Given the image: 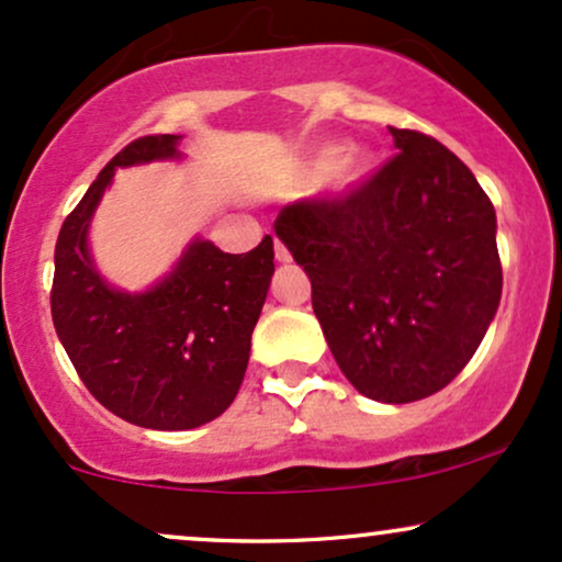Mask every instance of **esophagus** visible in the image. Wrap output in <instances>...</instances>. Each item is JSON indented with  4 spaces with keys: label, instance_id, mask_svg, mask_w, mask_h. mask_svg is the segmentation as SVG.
I'll return each mask as SVG.
<instances>
[{
    "label": "esophagus",
    "instance_id": "esophagus-1",
    "mask_svg": "<svg viewBox=\"0 0 562 562\" xmlns=\"http://www.w3.org/2000/svg\"><path fill=\"white\" fill-rule=\"evenodd\" d=\"M274 259L280 261V263H288L290 261V250L280 240H274Z\"/></svg>",
    "mask_w": 562,
    "mask_h": 562
}]
</instances>
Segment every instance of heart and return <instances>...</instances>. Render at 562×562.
<instances>
[{"label": "heart", "mask_w": 562, "mask_h": 562, "mask_svg": "<svg viewBox=\"0 0 562 562\" xmlns=\"http://www.w3.org/2000/svg\"><path fill=\"white\" fill-rule=\"evenodd\" d=\"M372 171V158L367 153H346L344 145H325L308 158L306 164V179L308 182H325L327 177H335L338 187H357L364 182Z\"/></svg>", "instance_id": "obj_1"}]
</instances>
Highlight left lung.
Here are the masks:
<instances>
[{
    "instance_id": "1",
    "label": "left lung",
    "mask_w": 562,
    "mask_h": 562,
    "mask_svg": "<svg viewBox=\"0 0 562 562\" xmlns=\"http://www.w3.org/2000/svg\"><path fill=\"white\" fill-rule=\"evenodd\" d=\"M396 156L340 198L285 205L274 232L312 280L348 383L385 404L462 372L502 295L494 205L441 142L393 128Z\"/></svg>"
}]
</instances>
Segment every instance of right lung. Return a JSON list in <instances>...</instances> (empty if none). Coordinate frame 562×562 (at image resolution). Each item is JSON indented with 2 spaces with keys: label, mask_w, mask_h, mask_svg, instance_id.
Instances as JSON below:
<instances>
[{
  "label": "right lung",
  "mask_w": 562,
  "mask_h": 562,
  "mask_svg": "<svg viewBox=\"0 0 562 562\" xmlns=\"http://www.w3.org/2000/svg\"><path fill=\"white\" fill-rule=\"evenodd\" d=\"M177 134L128 142L63 222L55 245L53 322L89 393L121 420L190 430L235 402L250 333L274 274V243L224 254L195 240L173 272L145 293H121L97 274L87 229L119 166L177 158Z\"/></svg>",
  "instance_id": "obj_1"
}]
</instances>
